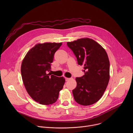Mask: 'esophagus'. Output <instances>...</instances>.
<instances>
[{"label":"esophagus","instance_id":"1","mask_svg":"<svg viewBox=\"0 0 133 133\" xmlns=\"http://www.w3.org/2000/svg\"><path fill=\"white\" fill-rule=\"evenodd\" d=\"M65 81H69V78H67V77H65Z\"/></svg>","mask_w":133,"mask_h":133}]
</instances>
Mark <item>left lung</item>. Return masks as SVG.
<instances>
[{
  "instance_id": "left-lung-1",
  "label": "left lung",
  "mask_w": 133,
  "mask_h": 133,
  "mask_svg": "<svg viewBox=\"0 0 133 133\" xmlns=\"http://www.w3.org/2000/svg\"><path fill=\"white\" fill-rule=\"evenodd\" d=\"M67 44L76 57L78 64L84 66V75L76 78L77 86L72 90L74 99L83 106L96 103L103 96L109 81L107 54L100 44L88 38Z\"/></svg>"
}]
</instances>
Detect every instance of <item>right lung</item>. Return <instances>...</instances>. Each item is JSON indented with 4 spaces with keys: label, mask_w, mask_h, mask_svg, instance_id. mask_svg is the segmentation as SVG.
<instances>
[{
    "label": "right lung",
    "mask_w": 133,
    "mask_h": 133,
    "mask_svg": "<svg viewBox=\"0 0 133 133\" xmlns=\"http://www.w3.org/2000/svg\"><path fill=\"white\" fill-rule=\"evenodd\" d=\"M62 45V43L37 44L23 60L21 74L23 83L29 96L40 104L55 103L65 84L63 77L47 73L50 69L55 52Z\"/></svg>",
    "instance_id": "right-lung-1"
}]
</instances>
